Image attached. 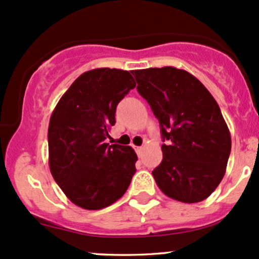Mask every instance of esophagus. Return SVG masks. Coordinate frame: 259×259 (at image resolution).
Listing matches in <instances>:
<instances>
[{
  "label": "esophagus",
  "instance_id": "esophagus-1",
  "mask_svg": "<svg viewBox=\"0 0 259 259\" xmlns=\"http://www.w3.org/2000/svg\"><path fill=\"white\" fill-rule=\"evenodd\" d=\"M135 151L138 153V156H141V153L144 151V147L143 146H135Z\"/></svg>",
  "mask_w": 259,
  "mask_h": 259
}]
</instances>
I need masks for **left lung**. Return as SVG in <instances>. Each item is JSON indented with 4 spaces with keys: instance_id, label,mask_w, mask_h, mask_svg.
<instances>
[{
    "instance_id": "obj_1",
    "label": "left lung",
    "mask_w": 259,
    "mask_h": 259,
    "mask_svg": "<svg viewBox=\"0 0 259 259\" xmlns=\"http://www.w3.org/2000/svg\"><path fill=\"white\" fill-rule=\"evenodd\" d=\"M138 92L158 119L163 158L152 176L167 197L198 203L226 172L231 136L214 97L192 73L172 66L135 70Z\"/></svg>"
}]
</instances>
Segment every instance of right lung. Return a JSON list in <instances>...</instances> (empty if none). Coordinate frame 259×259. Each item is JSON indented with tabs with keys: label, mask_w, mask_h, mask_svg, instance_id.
Here are the masks:
<instances>
[{
	"label": "right lung",
	"mask_w": 259,
	"mask_h": 259,
	"mask_svg": "<svg viewBox=\"0 0 259 259\" xmlns=\"http://www.w3.org/2000/svg\"><path fill=\"white\" fill-rule=\"evenodd\" d=\"M132 71L90 70L71 84L50 116L49 167L75 205L99 210L124 195L136 171L130 146L106 143L119 102L135 88Z\"/></svg>",
	"instance_id": "1"
}]
</instances>
